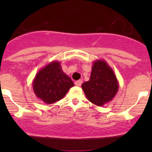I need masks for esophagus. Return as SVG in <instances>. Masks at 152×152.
Wrapping results in <instances>:
<instances>
[{
  "mask_svg": "<svg viewBox=\"0 0 152 152\" xmlns=\"http://www.w3.org/2000/svg\"><path fill=\"white\" fill-rule=\"evenodd\" d=\"M82 84V80H78L76 82H75V85L77 86V87H80Z\"/></svg>",
  "mask_w": 152,
  "mask_h": 152,
  "instance_id": "34e87169",
  "label": "esophagus"
}]
</instances>
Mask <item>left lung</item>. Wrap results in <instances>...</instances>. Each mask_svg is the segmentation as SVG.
Instances as JSON below:
<instances>
[{
    "label": "left lung",
    "mask_w": 152,
    "mask_h": 152,
    "mask_svg": "<svg viewBox=\"0 0 152 152\" xmlns=\"http://www.w3.org/2000/svg\"><path fill=\"white\" fill-rule=\"evenodd\" d=\"M86 97L102 107L111 102L118 91L119 84L113 69L105 60L94 61L90 80L82 85Z\"/></svg>",
    "instance_id": "8db88e82"
}]
</instances>
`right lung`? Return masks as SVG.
<instances>
[{"label":"right lung","mask_w":152,"mask_h":152,"mask_svg":"<svg viewBox=\"0 0 152 152\" xmlns=\"http://www.w3.org/2000/svg\"><path fill=\"white\" fill-rule=\"evenodd\" d=\"M32 86L37 97L50 104L63 99L74 84L63 72L60 62L53 61L38 71Z\"/></svg>","instance_id":"1"}]
</instances>
